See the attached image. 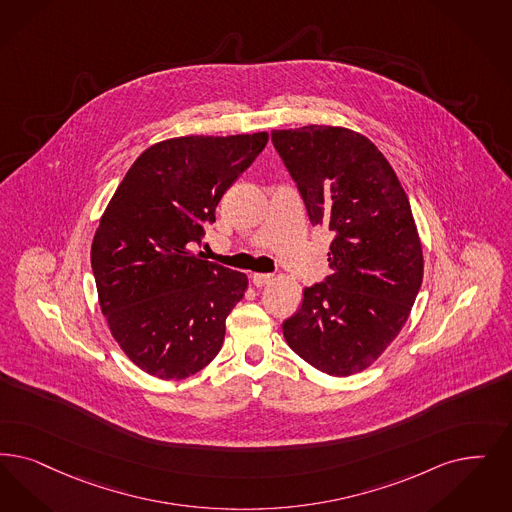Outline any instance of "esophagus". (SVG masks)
Returning <instances> with one entry per match:
<instances>
[{"label":"esophagus","mask_w":512,"mask_h":512,"mask_svg":"<svg viewBox=\"0 0 512 512\" xmlns=\"http://www.w3.org/2000/svg\"><path fill=\"white\" fill-rule=\"evenodd\" d=\"M274 280V276L272 274H253L251 276V282H253V286L263 287L266 284H270Z\"/></svg>","instance_id":"1"}]
</instances>
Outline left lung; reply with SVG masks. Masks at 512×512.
<instances>
[{"label": "left lung", "mask_w": 512, "mask_h": 512, "mask_svg": "<svg viewBox=\"0 0 512 512\" xmlns=\"http://www.w3.org/2000/svg\"><path fill=\"white\" fill-rule=\"evenodd\" d=\"M312 225L333 232L324 282L284 322L293 352L328 375L371 366L408 320L423 249L408 196L379 148L345 127L272 131Z\"/></svg>", "instance_id": "left-lung-1"}]
</instances>
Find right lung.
<instances>
[{
	"instance_id": "right-lung-1",
	"label": "right lung",
	"mask_w": 512,
	"mask_h": 512,
	"mask_svg": "<svg viewBox=\"0 0 512 512\" xmlns=\"http://www.w3.org/2000/svg\"><path fill=\"white\" fill-rule=\"evenodd\" d=\"M268 133L167 139L146 148L106 207L91 246L99 305L129 360L160 379L204 369L247 276L204 261L215 209Z\"/></svg>"
}]
</instances>
